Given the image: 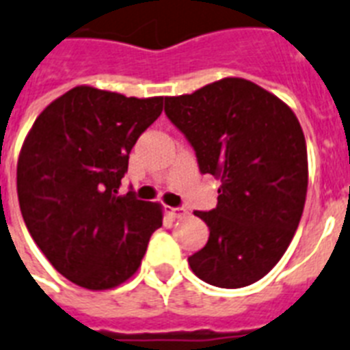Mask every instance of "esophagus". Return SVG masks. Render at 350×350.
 <instances>
[{"label":"esophagus","instance_id":"1","mask_svg":"<svg viewBox=\"0 0 350 350\" xmlns=\"http://www.w3.org/2000/svg\"><path fill=\"white\" fill-rule=\"evenodd\" d=\"M170 215H172L173 218H182V216L187 215V211L184 209V207H170Z\"/></svg>","mask_w":350,"mask_h":350}]
</instances>
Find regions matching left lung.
Returning <instances> with one entry per match:
<instances>
[{"label": "left lung", "instance_id": "left-lung-1", "mask_svg": "<svg viewBox=\"0 0 350 350\" xmlns=\"http://www.w3.org/2000/svg\"><path fill=\"white\" fill-rule=\"evenodd\" d=\"M164 112L195 150L200 173L221 182L218 206L195 211L209 239L187 258L193 273L218 288L259 281L282 258L304 211L308 150L299 120L243 78L164 98Z\"/></svg>", "mask_w": 350, "mask_h": 350}]
</instances>
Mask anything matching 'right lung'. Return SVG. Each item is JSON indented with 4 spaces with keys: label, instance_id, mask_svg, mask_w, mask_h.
<instances>
[{
    "label": "right lung",
    "instance_id": "add662e5",
    "mask_svg": "<svg viewBox=\"0 0 350 350\" xmlns=\"http://www.w3.org/2000/svg\"><path fill=\"white\" fill-rule=\"evenodd\" d=\"M163 103L78 85L46 107L26 135L17 161L23 220L75 284L109 290L125 282L163 225L159 204L118 193L130 150Z\"/></svg>",
    "mask_w": 350,
    "mask_h": 350
}]
</instances>
